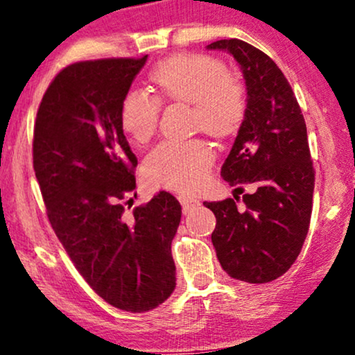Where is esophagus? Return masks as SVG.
<instances>
[{
    "instance_id": "34e87169",
    "label": "esophagus",
    "mask_w": 355,
    "mask_h": 355,
    "mask_svg": "<svg viewBox=\"0 0 355 355\" xmlns=\"http://www.w3.org/2000/svg\"><path fill=\"white\" fill-rule=\"evenodd\" d=\"M178 200H180V202H182V206H183V212H185V214H188V212H191L193 209H195V207H198L201 205L200 202V200H198V198H193V196H180L178 198Z\"/></svg>"
}]
</instances>
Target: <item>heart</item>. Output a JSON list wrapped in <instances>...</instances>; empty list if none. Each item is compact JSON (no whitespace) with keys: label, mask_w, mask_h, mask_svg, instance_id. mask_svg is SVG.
Listing matches in <instances>:
<instances>
[{"label":"heart","mask_w":355,"mask_h":355,"mask_svg":"<svg viewBox=\"0 0 355 355\" xmlns=\"http://www.w3.org/2000/svg\"><path fill=\"white\" fill-rule=\"evenodd\" d=\"M149 78L162 97L193 103L196 130L225 138L242 128L248 110L247 89L219 58L178 53L159 61ZM159 116V98L139 89L126 92L118 108L121 131L136 143L153 138ZM212 160L214 150L205 139L162 141L146 157L144 177L153 187L191 193L206 183Z\"/></svg>","instance_id":"obj_1"}]
</instances>
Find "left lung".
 <instances>
[{
	"label": "left lung",
	"mask_w": 355,
	"mask_h": 355,
	"mask_svg": "<svg viewBox=\"0 0 355 355\" xmlns=\"http://www.w3.org/2000/svg\"><path fill=\"white\" fill-rule=\"evenodd\" d=\"M242 66L248 110L220 168V177L243 195L205 201L214 212L212 245L224 271L234 279L263 284L277 279L299 257L309 234L315 168L306 125L289 81L257 46L239 39L217 40Z\"/></svg>",
	"instance_id": "1"
}]
</instances>
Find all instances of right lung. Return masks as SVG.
Wrapping results in <instances>:
<instances>
[{"mask_svg":"<svg viewBox=\"0 0 355 355\" xmlns=\"http://www.w3.org/2000/svg\"><path fill=\"white\" fill-rule=\"evenodd\" d=\"M148 55L68 64L37 110L32 157L46 216L84 281L107 304L141 313L175 289L172 240L182 206L159 191L131 217L138 159L118 108Z\"/></svg>","mask_w":355,"mask_h":355,"instance_id":"1","label":"right lung"}]
</instances>
